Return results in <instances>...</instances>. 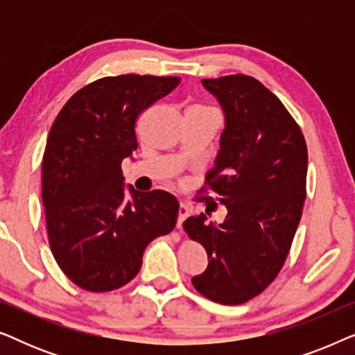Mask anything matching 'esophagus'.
I'll list each match as a JSON object with an SVG mask.
<instances>
[{
  "mask_svg": "<svg viewBox=\"0 0 355 355\" xmlns=\"http://www.w3.org/2000/svg\"><path fill=\"white\" fill-rule=\"evenodd\" d=\"M189 216V207L184 205V203H181L178 208V227L182 226V223L186 221V218Z\"/></svg>",
  "mask_w": 355,
  "mask_h": 355,
  "instance_id": "34e87169",
  "label": "esophagus"
}]
</instances>
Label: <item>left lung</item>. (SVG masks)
<instances>
[{"instance_id": "obj_1", "label": "left lung", "mask_w": 355, "mask_h": 355, "mask_svg": "<svg viewBox=\"0 0 355 355\" xmlns=\"http://www.w3.org/2000/svg\"><path fill=\"white\" fill-rule=\"evenodd\" d=\"M202 85L225 114L207 181L227 215L220 225L205 213L184 223L208 255L192 284L210 300L237 305L260 294L288 257L302 216L307 145L284 105L254 77L203 79Z\"/></svg>"}]
</instances>
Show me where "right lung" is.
<instances>
[{"label":"right lung","instance_id":"1","mask_svg":"<svg viewBox=\"0 0 355 355\" xmlns=\"http://www.w3.org/2000/svg\"><path fill=\"white\" fill-rule=\"evenodd\" d=\"M179 82L105 77L72 95L51 125L42 162L48 237L60 268L82 289L106 293L128 284L145 247L176 226V197L125 187L121 163L134 159L137 116Z\"/></svg>","mask_w":355,"mask_h":355}]
</instances>
